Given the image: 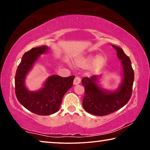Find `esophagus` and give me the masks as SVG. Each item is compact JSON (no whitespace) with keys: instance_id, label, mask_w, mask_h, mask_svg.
<instances>
[{"instance_id":"34e87169","label":"esophagus","mask_w":150,"mask_h":150,"mask_svg":"<svg viewBox=\"0 0 150 150\" xmlns=\"http://www.w3.org/2000/svg\"><path fill=\"white\" fill-rule=\"evenodd\" d=\"M80 83H81V78L79 77H76L74 79V81H73V85H77L80 84Z\"/></svg>"}]
</instances>
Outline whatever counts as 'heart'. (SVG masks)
Listing matches in <instances>:
<instances>
[{"instance_id": "b5f03b06", "label": "heart", "mask_w": 150, "mask_h": 150, "mask_svg": "<svg viewBox=\"0 0 150 150\" xmlns=\"http://www.w3.org/2000/svg\"><path fill=\"white\" fill-rule=\"evenodd\" d=\"M106 62L107 57L105 55H98L96 56L88 55L77 59L75 62V64L81 68L89 67L91 72L96 73L106 65Z\"/></svg>"}]
</instances>
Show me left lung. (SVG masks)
Segmentation results:
<instances>
[{
    "label": "left lung",
    "mask_w": 150,
    "mask_h": 150,
    "mask_svg": "<svg viewBox=\"0 0 150 150\" xmlns=\"http://www.w3.org/2000/svg\"><path fill=\"white\" fill-rule=\"evenodd\" d=\"M121 61L122 79L116 89L108 91L100 86L101 75L84 77L81 81L85 87L83 106L87 112L96 116H105L123 107L131 97L134 79V73L131 61L120 47L112 45Z\"/></svg>",
    "instance_id": "1"
}]
</instances>
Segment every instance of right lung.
<instances>
[{"mask_svg": "<svg viewBox=\"0 0 150 150\" xmlns=\"http://www.w3.org/2000/svg\"><path fill=\"white\" fill-rule=\"evenodd\" d=\"M46 45L34 47L25 53L18 66L15 75V91L20 103L32 112L47 116L59 110L62 98L73 86L75 76L62 77L57 75L48 77L40 89L31 91L25 85L26 75L40 55L48 52Z\"/></svg>", "mask_w": 150, "mask_h": 150, "instance_id": "1", "label": "right lung"}]
</instances>
